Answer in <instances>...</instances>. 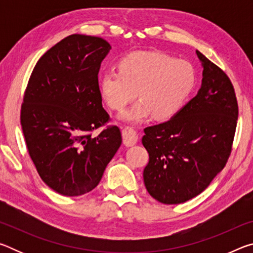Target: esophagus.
Returning <instances> with one entry per match:
<instances>
[{
  "label": "esophagus",
  "instance_id": "34e87169",
  "mask_svg": "<svg viewBox=\"0 0 253 253\" xmlns=\"http://www.w3.org/2000/svg\"><path fill=\"white\" fill-rule=\"evenodd\" d=\"M123 138L126 146H132L138 140V134H137L135 128L127 126L123 129Z\"/></svg>",
  "mask_w": 253,
  "mask_h": 253
}]
</instances>
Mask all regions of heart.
<instances>
[{
  "label": "heart",
  "mask_w": 253,
  "mask_h": 253,
  "mask_svg": "<svg viewBox=\"0 0 253 253\" xmlns=\"http://www.w3.org/2000/svg\"><path fill=\"white\" fill-rule=\"evenodd\" d=\"M196 76L193 66L157 51L127 54L99 78L102 99L111 109L123 110L136 96L140 98L121 118L139 123L153 115L157 121L174 116L193 90Z\"/></svg>",
  "instance_id": "b5f03b06"
}]
</instances>
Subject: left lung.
Returning a JSON list of instances; mask_svg holds the SVG:
<instances>
[{
  "label": "left lung",
  "instance_id": "left-lung-1",
  "mask_svg": "<svg viewBox=\"0 0 253 253\" xmlns=\"http://www.w3.org/2000/svg\"><path fill=\"white\" fill-rule=\"evenodd\" d=\"M202 85L169 121L144 129L149 161L144 169L148 193L164 204H179L207 188L228 162L237 128L233 84L200 51Z\"/></svg>",
  "mask_w": 253,
  "mask_h": 253
}]
</instances>
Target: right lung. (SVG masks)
Returning a JSON list of instances; mask_svg holds the SVG:
<instances>
[{
  "mask_svg": "<svg viewBox=\"0 0 253 253\" xmlns=\"http://www.w3.org/2000/svg\"><path fill=\"white\" fill-rule=\"evenodd\" d=\"M111 49L102 38L71 34L37 62L21 106L29 155L46 185L65 196L92 191L121 147L117 126H105L98 84L101 61Z\"/></svg>",
  "mask_w": 253,
  "mask_h": 253,
  "instance_id": "add662e5",
  "label": "right lung"
}]
</instances>
